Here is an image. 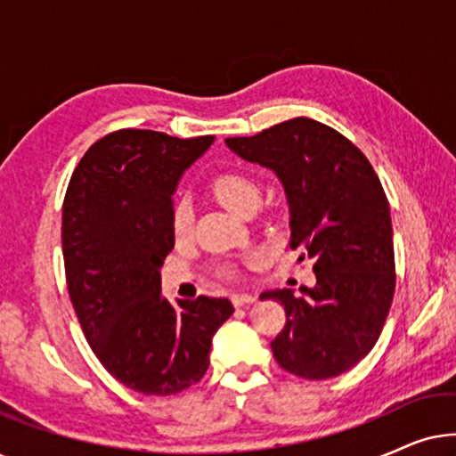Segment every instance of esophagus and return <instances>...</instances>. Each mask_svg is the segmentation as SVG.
<instances>
[{
    "mask_svg": "<svg viewBox=\"0 0 456 456\" xmlns=\"http://www.w3.org/2000/svg\"><path fill=\"white\" fill-rule=\"evenodd\" d=\"M230 301H232L234 307H245V305L257 301V297L251 295V292H234V295L230 297Z\"/></svg>",
    "mask_w": 456,
    "mask_h": 456,
    "instance_id": "obj_1",
    "label": "esophagus"
}]
</instances>
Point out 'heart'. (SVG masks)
<instances>
[{
    "label": "heart",
    "instance_id": "heart-1",
    "mask_svg": "<svg viewBox=\"0 0 456 456\" xmlns=\"http://www.w3.org/2000/svg\"><path fill=\"white\" fill-rule=\"evenodd\" d=\"M214 197L224 208H228L234 214L245 216L247 211L257 209L261 201V186L251 174L240 170H226L214 176L209 184ZM192 224H195V214L192 205L186 197H178L172 203L170 209V228L176 240H189L192 236ZM222 276H234L232 267H222Z\"/></svg>",
    "mask_w": 456,
    "mask_h": 456
}]
</instances>
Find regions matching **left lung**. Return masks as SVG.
Listing matches in <instances>:
<instances>
[{
  "label": "left lung",
  "instance_id": "8db88e82",
  "mask_svg": "<svg viewBox=\"0 0 456 456\" xmlns=\"http://www.w3.org/2000/svg\"><path fill=\"white\" fill-rule=\"evenodd\" d=\"M226 145L282 180L290 205V248L314 261L315 286L267 290L286 323L272 351L305 379H328L359 363L376 345L395 297L390 205L376 170L345 134L292 118Z\"/></svg>",
  "mask_w": 456,
  "mask_h": 456
}]
</instances>
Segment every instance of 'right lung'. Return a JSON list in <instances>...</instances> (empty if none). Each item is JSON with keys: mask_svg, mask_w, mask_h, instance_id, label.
<instances>
[{"mask_svg": "<svg viewBox=\"0 0 456 456\" xmlns=\"http://www.w3.org/2000/svg\"><path fill=\"white\" fill-rule=\"evenodd\" d=\"M211 142L116 130L83 155L64 197L61 251L80 328L105 370L147 396L197 384L211 338L234 314L228 298L172 305L161 297L159 267L174 248L172 192Z\"/></svg>", "mask_w": 456, "mask_h": 456, "instance_id": "1", "label": "right lung"}]
</instances>
